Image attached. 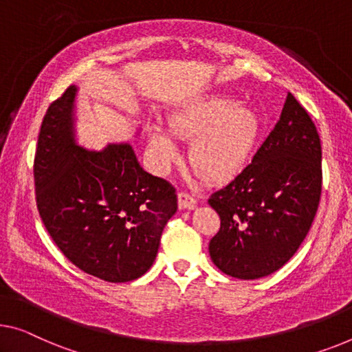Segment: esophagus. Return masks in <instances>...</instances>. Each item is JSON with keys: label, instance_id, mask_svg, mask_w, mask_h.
I'll list each match as a JSON object with an SVG mask.
<instances>
[{"label": "esophagus", "instance_id": "obj_1", "mask_svg": "<svg viewBox=\"0 0 352 352\" xmlns=\"http://www.w3.org/2000/svg\"><path fill=\"white\" fill-rule=\"evenodd\" d=\"M196 202H197V199L194 197L192 194L185 192V191L178 192V207H180L182 210L183 208H188V210L194 208L196 207Z\"/></svg>", "mask_w": 352, "mask_h": 352}]
</instances>
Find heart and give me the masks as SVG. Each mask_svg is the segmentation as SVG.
I'll return each mask as SVG.
<instances>
[{
  "instance_id": "b5f03b06",
  "label": "heart",
  "mask_w": 352,
  "mask_h": 352,
  "mask_svg": "<svg viewBox=\"0 0 352 352\" xmlns=\"http://www.w3.org/2000/svg\"><path fill=\"white\" fill-rule=\"evenodd\" d=\"M170 133L192 140L190 161L207 183H224L243 169L261 134V118L251 107L226 96H208L183 107L169 120ZM148 142L161 169L180 158L177 145L160 126L150 129Z\"/></svg>"
}]
</instances>
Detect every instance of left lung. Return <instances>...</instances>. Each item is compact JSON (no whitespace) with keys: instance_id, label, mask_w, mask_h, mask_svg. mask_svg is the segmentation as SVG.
I'll use <instances>...</instances> for the list:
<instances>
[{"instance_id":"8db88e82","label":"left lung","mask_w":352,"mask_h":352,"mask_svg":"<svg viewBox=\"0 0 352 352\" xmlns=\"http://www.w3.org/2000/svg\"><path fill=\"white\" fill-rule=\"evenodd\" d=\"M321 160L316 124L289 93L253 161L208 199L221 219L208 251L223 274L256 280L292 258L321 201Z\"/></svg>"}]
</instances>
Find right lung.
Listing matches in <instances>:
<instances>
[{"instance_id":"right-lung-1","label":"right lung","mask_w":352,"mask_h":352,"mask_svg":"<svg viewBox=\"0 0 352 352\" xmlns=\"http://www.w3.org/2000/svg\"><path fill=\"white\" fill-rule=\"evenodd\" d=\"M76 87L50 104L34 155L36 206L63 254L109 283L142 276L177 212L175 188L145 172L129 144L88 151L72 126Z\"/></svg>"}]
</instances>
